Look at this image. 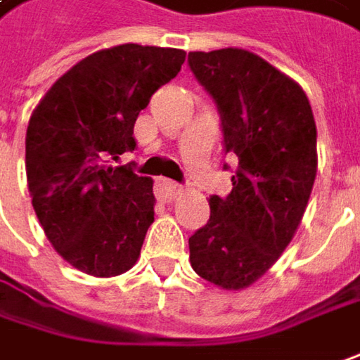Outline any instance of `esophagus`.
Returning a JSON list of instances; mask_svg holds the SVG:
<instances>
[{
	"label": "esophagus",
	"instance_id": "1",
	"mask_svg": "<svg viewBox=\"0 0 360 360\" xmlns=\"http://www.w3.org/2000/svg\"><path fill=\"white\" fill-rule=\"evenodd\" d=\"M155 187H157V195L161 197L163 201H171L181 193V185H177L175 181L171 179H157Z\"/></svg>",
	"mask_w": 360,
	"mask_h": 360
}]
</instances>
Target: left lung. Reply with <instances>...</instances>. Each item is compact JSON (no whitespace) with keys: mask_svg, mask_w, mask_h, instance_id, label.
<instances>
[{"mask_svg":"<svg viewBox=\"0 0 360 360\" xmlns=\"http://www.w3.org/2000/svg\"><path fill=\"white\" fill-rule=\"evenodd\" d=\"M189 68L217 104L224 149L238 157L231 193L210 197V221L189 238L203 280L243 290L292 242L316 179V124L300 84L242 48L191 52Z\"/></svg>","mask_w":360,"mask_h":360,"instance_id":"8db88e82","label":"left lung"}]
</instances>
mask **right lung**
<instances>
[{
    "label": "right lung",
    "instance_id": "add662e5",
    "mask_svg": "<svg viewBox=\"0 0 360 360\" xmlns=\"http://www.w3.org/2000/svg\"><path fill=\"white\" fill-rule=\"evenodd\" d=\"M185 62L177 48L122 44L86 56L56 80L30 117L25 173L56 252L80 272L131 270L155 221L153 179L110 161L134 150L136 117Z\"/></svg>",
    "mask_w": 360,
    "mask_h": 360
}]
</instances>
